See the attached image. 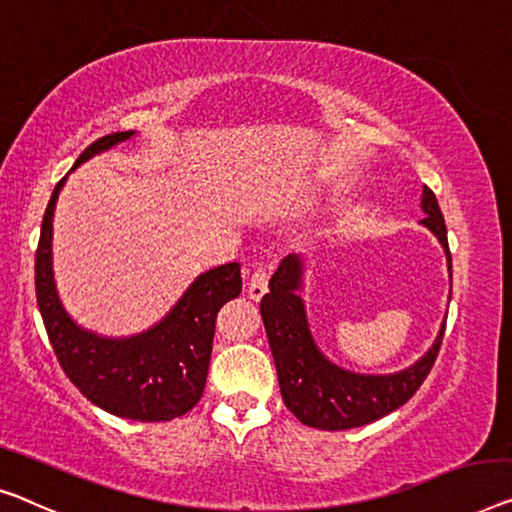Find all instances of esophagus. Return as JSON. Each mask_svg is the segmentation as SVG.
<instances>
[{
  "label": "esophagus",
  "mask_w": 512,
  "mask_h": 512,
  "mask_svg": "<svg viewBox=\"0 0 512 512\" xmlns=\"http://www.w3.org/2000/svg\"><path fill=\"white\" fill-rule=\"evenodd\" d=\"M266 289H269V271H266L264 266H257V269L253 271V276H250V282H248L250 299L259 301L266 294Z\"/></svg>",
  "instance_id": "1"
}]
</instances>
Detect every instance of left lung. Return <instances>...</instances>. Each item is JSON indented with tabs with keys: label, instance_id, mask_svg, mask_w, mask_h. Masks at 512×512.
Returning <instances> with one entry per match:
<instances>
[{
	"label": "left lung",
	"instance_id": "left-lung-1",
	"mask_svg": "<svg viewBox=\"0 0 512 512\" xmlns=\"http://www.w3.org/2000/svg\"><path fill=\"white\" fill-rule=\"evenodd\" d=\"M421 223L437 236L448 257L446 223L439 202L430 188H423ZM303 264L299 255H287L269 280V294H264L262 310L264 329L269 335L273 361H276L282 402L301 423L319 430H349L391 414L414 395L437 361L446 322L414 365L393 375H358L331 363L312 340L305 305L299 296Z\"/></svg>",
	"mask_w": 512,
	"mask_h": 512
}]
</instances>
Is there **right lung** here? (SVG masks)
<instances>
[{
  "instance_id": "obj_1",
  "label": "right lung",
  "mask_w": 512,
  "mask_h": 512,
  "mask_svg": "<svg viewBox=\"0 0 512 512\" xmlns=\"http://www.w3.org/2000/svg\"><path fill=\"white\" fill-rule=\"evenodd\" d=\"M133 135L91 142L71 172ZM64 181L52 190L36 248V303L61 370L89 402L114 416L144 423L183 416L204 393L218 310L241 294V266L223 264L197 276L179 303L140 335L103 338L82 329L61 305L52 276V216Z\"/></svg>"
}]
</instances>
